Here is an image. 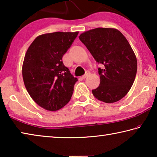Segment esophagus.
<instances>
[{
    "mask_svg": "<svg viewBox=\"0 0 157 157\" xmlns=\"http://www.w3.org/2000/svg\"><path fill=\"white\" fill-rule=\"evenodd\" d=\"M89 74H90V72H89V71H87L86 72V73H85L83 76H82V79H84V78H86V77L89 75Z\"/></svg>",
    "mask_w": 157,
    "mask_h": 157,
    "instance_id": "obj_1",
    "label": "esophagus"
}]
</instances>
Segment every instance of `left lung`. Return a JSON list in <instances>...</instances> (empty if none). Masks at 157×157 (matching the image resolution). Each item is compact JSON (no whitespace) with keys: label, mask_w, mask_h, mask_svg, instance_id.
Here are the masks:
<instances>
[{"label":"left lung","mask_w":157,"mask_h":157,"mask_svg":"<svg viewBox=\"0 0 157 157\" xmlns=\"http://www.w3.org/2000/svg\"><path fill=\"white\" fill-rule=\"evenodd\" d=\"M80 41L103 68H98L100 83L92 90L98 100L113 103L125 96L136 78L137 59L128 41L115 28H98L84 32Z\"/></svg>","instance_id":"obj_1"}]
</instances>
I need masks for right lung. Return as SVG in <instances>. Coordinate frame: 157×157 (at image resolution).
I'll return each instance as SVG.
<instances>
[{
  "label": "right lung",
  "mask_w": 157,
  "mask_h": 157,
  "mask_svg": "<svg viewBox=\"0 0 157 157\" xmlns=\"http://www.w3.org/2000/svg\"><path fill=\"white\" fill-rule=\"evenodd\" d=\"M78 34L56 32L39 35L29 46L23 63L26 89L37 105L57 111L70 101L78 78L63 65L62 57Z\"/></svg>",
  "instance_id": "1"
}]
</instances>
